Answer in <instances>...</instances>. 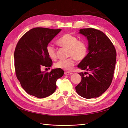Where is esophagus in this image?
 <instances>
[{
    "mask_svg": "<svg viewBox=\"0 0 128 128\" xmlns=\"http://www.w3.org/2000/svg\"><path fill=\"white\" fill-rule=\"evenodd\" d=\"M72 72H64V74L66 75H72Z\"/></svg>",
    "mask_w": 128,
    "mask_h": 128,
    "instance_id": "esophagus-1",
    "label": "esophagus"
}]
</instances>
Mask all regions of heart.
Instances as JSON below:
<instances>
[{
	"instance_id": "heart-1",
	"label": "heart",
	"mask_w": 128,
	"mask_h": 128,
	"mask_svg": "<svg viewBox=\"0 0 128 128\" xmlns=\"http://www.w3.org/2000/svg\"><path fill=\"white\" fill-rule=\"evenodd\" d=\"M56 44L60 47L67 48L68 56L70 58L66 60L58 61L55 67L65 70H70L75 64V60L81 61L86 58L88 46L83 40H78V38L71 34H66L60 37L56 41ZM46 52L52 60L56 59V53L55 48L51 45L46 47Z\"/></svg>"
}]
</instances>
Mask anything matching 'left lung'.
Masks as SVG:
<instances>
[{
  "mask_svg": "<svg viewBox=\"0 0 128 128\" xmlns=\"http://www.w3.org/2000/svg\"><path fill=\"white\" fill-rule=\"evenodd\" d=\"M80 34L87 38L88 53L77 67L88 72H79L82 79L75 89L83 98H96L110 86L114 76L116 52L109 38L101 31L86 28L80 29ZM86 73L88 75L85 76Z\"/></svg>",
  "mask_w": 128,
  "mask_h": 128,
  "instance_id": "1",
  "label": "left lung"
}]
</instances>
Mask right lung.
I'll use <instances>...</instances> for the list:
<instances>
[{"instance_id": "1", "label": "right lung", "mask_w": 128, "mask_h": 128, "mask_svg": "<svg viewBox=\"0 0 128 128\" xmlns=\"http://www.w3.org/2000/svg\"><path fill=\"white\" fill-rule=\"evenodd\" d=\"M61 30L34 28L24 34L17 43L14 56L15 74L27 94L44 98L56 91V82L64 75V70L56 68L46 72L40 69L52 66L46 47Z\"/></svg>"}]
</instances>
